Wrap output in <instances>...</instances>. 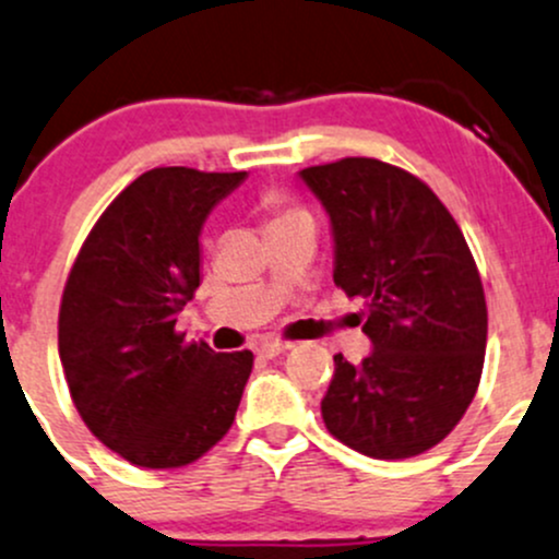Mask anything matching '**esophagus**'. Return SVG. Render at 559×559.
<instances>
[{"instance_id":"34e87169","label":"esophagus","mask_w":559,"mask_h":559,"mask_svg":"<svg viewBox=\"0 0 559 559\" xmlns=\"http://www.w3.org/2000/svg\"><path fill=\"white\" fill-rule=\"evenodd\" d=\"M287 349H293V344L290 341H263L261 346H258V354H261V357H266V359H272V357H280V354H285Z\"/></svg>"}]
</instances>
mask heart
<instances>
[{
	"mask_svg": "<svg viewBox=\"0 0 559 559\" xmlns=\"http://www.w3.org/2000/svg\"><path fill=\"white\" fill-rule=\"evenodd\" d=\"M261 210L266 213V221H269V229H280V226H287V224H298V221H311V213L309 207L301 205L298 200H293V197H287L285 191H266V194L261 197Z\"/></svg>",
	"mask_w": 559,
	"mask_h": 559,
	"instance_id": "obj_1",
	"label": "heart"
}]
</instances>
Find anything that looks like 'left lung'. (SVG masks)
<instances>
[{"mask_svg":"<svg viewBox=\"0 0 559 559\" xmlns=\"http://www.w3.org/2000/svg\"><path fill=\"white\" fill-rule=\"evenodd\" d=\"M335 237V287L362 298V365L335 354L322 418L370 459L421 455L477 394L488 341L483 280L459 224L421 178L373 157L301 170Z\"/></svg>","mask_w":559,"mask_h":559,"instance_id":"1","label":"left lung"}]
</instances>
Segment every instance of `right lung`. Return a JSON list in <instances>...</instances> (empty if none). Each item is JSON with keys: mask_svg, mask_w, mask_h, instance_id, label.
I'll list each match as a JSON object with an SVG mask.
<instances>
[{"mask_svg": "<svg viewBox=\"0 0 559 559\" xmlns=\"http://www.w3.org/2000/svg\"><path fill=\"white\" fill-rule=\"evenodd\" d=\"M239 173L154 167L100 213L58 311L71 400L106 448L143 469H178L224 440L253 352L186 341L176 320L200 287V229Z\"/></svg>", "mask_w": 559, "mask_h": 559, "instance_id": "right-lung-1", "label": "right lung"}]
</instances>
